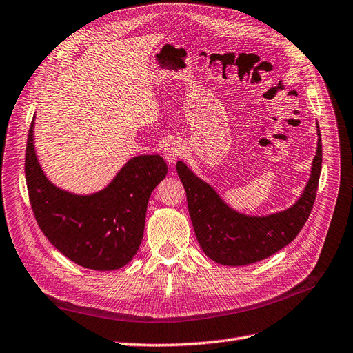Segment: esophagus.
Returning <instances> with one entry per match:
<instances>
[{
  "instance_id": "1",
  "label": "esophagus",
  "mask_w": 353,
  "mask_h": 353,
  "mask_svg": "<svg viewBox=\"0 0 353 353\" xmlns=\"http://www.w3.org/2000/svg\"><path fill=\"white\" fill-rule=\"evenodd\" d=\"M182 153H184V145L179 140H172L163 148V157L169 165H174L181 158Z\"/></svg>"
}]
</instances>
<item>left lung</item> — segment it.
<instances>
[{
    "label": "left lung",
    "instance_id": "8db88e82",
    "mask_svg": "<svg viewBox=\"0 0 353 353\" xmlns=\"http://www.w3.org/2000/svg\"><path fill=\"white\" fill-rule=\"evenodd\" d=\"M312 175L300 199L290 208L268 216H246L225 204L214 188L179 161L176 172L187 192L192 228L205 255L217 263L243 266L274 255L291 243L305 224L316 200L321 172V136Z\"/></svg>",
    "mask_w": 353,
    "mask_h": 353
}]
</instances>
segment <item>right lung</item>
<instances>
[{
  "mask_svg": "<svg viewBox=\"0 0 353 353\" xmlns=\"http://www.w3.org/2000/svg\"><path fill=\"white\" fill-rule=\"evenodd\" d=\"M34 119L26 148V181L40 230L72 262L95 271L129 263L142 243L150 194L166 176L159 154H140L98 192L78 195L53 185L34 150Z\"/></svg>",
  "mask_w": 353,
  "mask_h": 353,
  "instance_id": "add662e5",
  "label": "right lung"
}]
</instances>
